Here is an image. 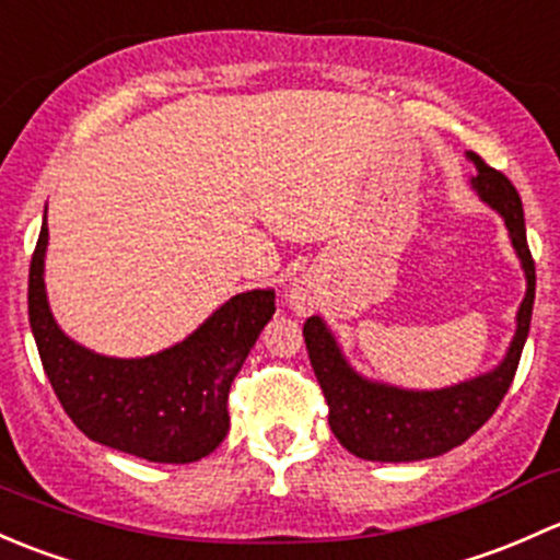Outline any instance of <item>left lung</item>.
I'll use <instances>...</instances> for the list:
<instances>
[{
    "label": "left lung",
    "instance_id": "8db88e82",
    "mask_svg": "<svg viewBox=\"0 0 560 560\" xmlns=\"http://www.w3.org/2000/svg\"><path fill=\"white\" fill-rule=\"evenodd\" d=\"M469 159L477 166V177H471V186L493 210L501 212L506 229H510L512 245L526 269L528 291L517 310L515 339H512L504 364L493 369L491 374L466 380V383L445 390H399L359 377L345 364L342 353L323 320L307 318L304 342H307L310 364L320 383L323 399L328 405V425H331L334 436L342 442V447H348L359 458L420 460L453 451L491 418L515 380L528 326H532L537 269H534V256L528 250L523 201L517 188L512 186L504 172L493 170L477 153H469Z\"/></svg>",
    "mask_w": 560,
    "mask_h": 560
}]
</instances>
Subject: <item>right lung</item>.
<instances>
[{"label":"right lung","instance_id":"obj_1","mask_svg":"<svg viewBox=\"0 0 560 560\" xmlns=\"http://www.w3.org/2000/svg\"><path fill=\"white\" fill-rule=\"evenodd\" d=\"M45 245L43 223L28 267V323L72 423L100 445L155 464H188L215 451L229 431V388L275 315V291L229 299L186 342L164 353L105 359L56 326L45 299Z\"/></svg>","mask_w":560,"mask_h":560}]
</instances>
